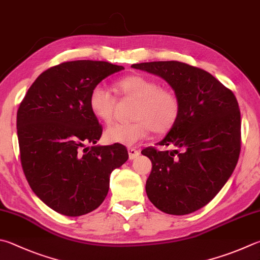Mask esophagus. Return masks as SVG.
I'll return each mask as SVG.
<instances>
[{
    "mask_svg": "<svg viewBox=\"0 0 260 260\" xmlns=\"http://www.w3.org/2000/svg\"><path fill=\"white\" fill-rule=\"evenodd\" d=\"M127 151H128L129 159H135L140 155V151L138 149H135V148H128V149H127Z\"/></svg>",
    "mask_w": 260,
    "mask_h": 260,
    "instance_id": "esophagus-1",
    "label": "esophagus"
}]
</instances>
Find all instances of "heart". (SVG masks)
Segmentation results:
<instances>
[{
  "instance_id": "heart-1",
  "label": "heart",
  "mask_w": 260,
  "mask_h": 260,
  "mask_svg": "<svg viewBox=\"0 0 260 260\" xmlns=\"http://www.w3.org/2000/svg\"><path fill=\"white\" fill-rule=\"evenodd\" d=\"M117 95L134 100L128 122H114L105 132L109 143L133 145L146 139L153 131L165 134L175 125L181 111V101L173 88L160 86L157 79L142 74L122 77L114 84ZM116 98L102 85L93 87L88 106L99 120L109 122L114 117Z\"/></svg>"
}]
</instances>
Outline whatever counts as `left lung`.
Returning a JSON list of instances; mask_svg holds the SVG:
<instances>
[{
    "mask_svg": "<svg viewBox=\"0 0 260 260\" xmlns=\"http://www.w3.org/2000/svg\"><path fill=\"white\" fill-rule=\"evenodd\" d=\"M132 67L164 78L181 101L177 121L157 143L176 149L142 150L152 162L146 194L166 214H191L214 199L238 164L241 114L237 98L208 72L179 61Z\"/></svg>",
    "mask_w": 260,
    "mask_h": 260,
    "instance_id": "left-lung-1",
    "label": "left lung"
}]
</instances>
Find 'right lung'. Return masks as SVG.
I'll use <instances>...</instances> for the list:
<instances>
[{
	"label": "right lung",
	"mask_w": 260,
	"mask_h": 260,
	"mask_svg": "<svg viewBox=\"0 0 260 260\" xmlns=\"http://www.w3.org/2000/svg\"><path fill=\"white\" fill-rule=\"evenodd\" d=\"M124 69L107 61H67L42 73L17 112L23 174L46 206L70 217L93 211L106 199L109 176L128 159L122 144L91 146L102 126L88 106L102 79Z\"/></svg>",
	"instance_id": "obj_1"
}]
</instances>
